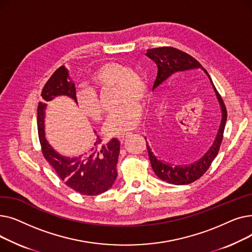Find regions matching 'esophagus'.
<instances>
[{"instance_id":"obj_1","label":"esophagus","mask_w":252,"mask_h":252,"mask_svg":"<svg viewBox=\"0 0 252 252\" xmlns=\"http://www.w3.org/2000/svg\"><path fill=\"white\" fill-rule=\"evenodd\" d=\"M127 136H128L127 134H126V135H123V136H119V137H118V140L121 141L122 143H124V142H125V140L127 138Z\"/></svg>"}]
</instances>
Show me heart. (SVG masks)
<instances>
[{"instance_id":"obj_1","label":"heart","mask_w":252,"mask_h":252,"mask_svg":"<svg viewBox=\"0 0 252 252\" xmlns=\"http://www.w3.org/2000/svg\"><path fill=\"white\" fill-rule=\"evenodd\" d=\"M91 90L77 93V100L84 112L92 119L101 117V107L95 91L115 87L116 101L119 105L104 124V131L108 136H121L129 133L139 124L141 107L135 101H143L147 96L148 86L145 77L126 65L110 62L101 65L90 76Z\"/></svg>"}]
</instances>
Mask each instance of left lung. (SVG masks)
<instances>
[{"instance_id": "1", "label": "left lung", "mask_w": 252, "mask_h": 252, "mask_svg": "<svg viewBox=\"0 0 252 252\" xmlns=\"http://www.w3.org/2000/svg\"><path fill=\"white\" fill-rule=\"evenodd\" d=\"M146 56L152 59L156 63L157 68H158L157 76L154 82L152 91L161 86L164 82L168 81L169 78L177 75L178 73L200 68L208 76L209 81L215 90L217 99L220 103L221 119H220V124L218 129V133L216 135V138L213 144H211V146L198 160L190 164H184V165H175L173 163H168L166 161L159 159V158L154 154V152L152 151L147 142V150L149 154L151 166L154 170L155 175L158 178L162 181H165L169 184H174V185L191 184L194 181L199 179L209 168L211 162L214 161L220 150L223 130H224V126H226V122H227L226 106H224L222 99L220 98L207 71L202 67L199 62H198L196 59H194L192 56H190L189 54H187V53L180 51L176 48L162 47V48L149 49L146 53Z\"/></svg>"}]
</instances>
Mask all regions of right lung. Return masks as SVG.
Listing matches in <instances>:
<instances>
[{"instance_id": "obj_1", "label": "right lung", "mask_w": 252, "mask_h": 252, "mask_svg": "<svg viewBox=\"0 0 252 252\" xmlns=\"http://www.w3.org/2000/svg\"><path fill=\"white\" fill-rule=\"evenodd\" d=\"M41 96L43 100L38 102L37 106V133L46 160L69 188L83 195H99L110 189L117 177L116 164L121 151V142L117 139L114 138L107 144L101 145V139L97 136L94 145L88 152L74 157L58 153L46 139L47 103L56 97L67 96L77 104L75 85L65 66H61L53 73ZM94 133L97 134L96 130Z\"/></svg>"}]
</instances>
